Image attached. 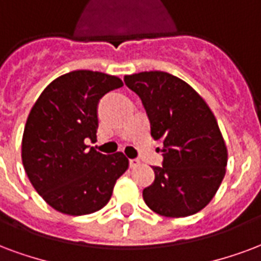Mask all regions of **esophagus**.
<instances>
[{
	"label": "esophagus",
	"mask_w": 261,
	"mask_h": 261,
	"mask_svg": "<svg viewBox=\"0 0 261 261\" xmlns=\"http://www.w3.org/2000/svg\"><path fill=\"white\" fill-rule=\"evenodd\" d=\"M140 166V160L138 159H130V167H138Z\"/></svg>",
	"instance_id": "esophagus-1"
}]
</instances>
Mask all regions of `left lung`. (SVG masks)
Wrapping results in <instances>:
<instances>
[{"label":"left lung","mask_w":261,"mask_h":261,"mask_svg":"<svg viewBox=\"0 0 261 261\" xmlns=\"http://www.w3.org/2000/svg\"><path fill=\"white\" fill-rule=\"evenodd\" d=\"M124 83L142 101L150 136L163 142V166L153 167L145 203L165 217L198 213L219 190L228 159L213 112L190 84L166 71H141Z\"/></svg>","instance_id":"8db88e82"}]
</instances>
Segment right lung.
<instances>
[{
    "label": "right lung",
    "instance_id": "obj_1",
    "mask_svg": "<svg viewBox=\"0 0 261 261\" xmlns=\"http://www.w3.org/2000/svg\"><path fill=\"white\" fill-rule=\"evenodd\" d=\"M123 86L119 77L74 70L58 77L38 96L22 138V162L30 182L51 207L69 216L101 210L128 169L121 152L88 149L98 130V102Z\"/></svg>",
    "mask_w": 261,
    "mask_h": 261
}]
</instances>
